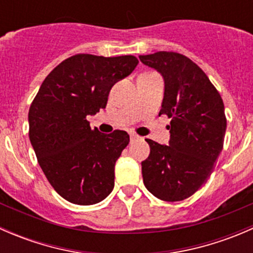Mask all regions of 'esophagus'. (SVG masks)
<instances>
[{
  "mask_svg": "<svg viewBox=\"0 0 253 253\" xmlns=\"http://www.w3.org/2000/svg\"><path fill=\"white\" fill-rule=\"evenodd\" d=\"M139 137L137 136L136 133H131L129 134V139H131V142H134V141H137V139H138Z\"/></svg>",
  "mask_w": 253,
  "mask_h": 253,
  "instance_id": "obj_1",
  "label": "esophagus"
}]
</instances>
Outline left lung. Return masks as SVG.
<instances>
[{"label":"left lung","mask_w":253,"mask_h":253,"mask_svg":"<svg viewBox=\"0 0 253 253\" xmlns=\"http://www.w3.org/2000/svg\"><path fill=\"white\" fill-rule=\"evenodd\" d=\"M139 60L164 77L159 115L171 119L169 145L145 139L150 154L142 162L143 182L159 200L183 201L202 187L223 149V99L202 68L185 55L158 51Z\"/></svg>","instance_id":"left-lung-1"}]
</instances>
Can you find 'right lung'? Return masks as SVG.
Segmentation results:
<instances>
[{"instance_id":"add662e5","label":"right lung","mask_w":253,"mask_h":253,"mask_svg":"<svg viewBox=\"0 0 253 253\" xmlns=\"http://www.w3.org/2000/svg\"><path fill=\"white\" fill-rule=\"evenodd\" d=\"M138 65L132 55L77 53L44 79L29 109V139L53 190L66 201L90 206L114 188L115 163L129 143L125 131L101 133L88 115L105 109L112 85Z\"/></svg>"}]
</instances>
